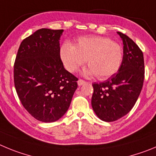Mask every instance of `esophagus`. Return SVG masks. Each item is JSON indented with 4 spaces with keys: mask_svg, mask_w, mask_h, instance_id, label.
I'll list each match as a JSON object with an SVG mask.
<instances>
[{
    "mask_svg": "<svg viewBox=\"0 0 156 156\" xmlns=\"http://www.w3.org/2000/svg\"><path fill=\"white\" fill-rule=\"evenodd\" d=\"M85 82H86V81H85V80H83V79H79V80H78V85H79V86H81V85H84V84H85Z\"/></svg>",
    "mask_w": 156,
    "mask_h": 156,
    "instance_id": "esophagus-1",
    "label": "esophagus"
}]
</instances>
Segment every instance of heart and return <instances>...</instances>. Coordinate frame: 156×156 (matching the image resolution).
I'll list each match as a JSON object with an SVG mask.
<instances>
[{
  "mask_svg": "<svg viewBox=\"0 0 156 156\" xmlns=\"http://www.w3.org/2000/svg\"><path fill=\"white\" fill-rule=\"evenodd\" d=\"M61 57L65 68L71 72L77 71L87 60L89 66L87 75H95L106 79L116 74L123 62L122 47L109 37L101 36H81L75 46L64 43L61 48Z\"/></svg>",
  "mask_w": 156,
  "mask_h": 156,
  "instance_id": "obj_1",
  "label": "heart"
}]
</instances>
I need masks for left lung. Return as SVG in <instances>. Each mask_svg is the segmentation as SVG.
<instances>
[{
    "label": "left lung",
    "instance_id": "1",
    "mask_svg": "<svg viewBox=\"0 0 156 156\" xmlns=\"http://www.w3.org/2000/svg\"><path fill=\"white\" fill-rule=\"evenodd\" d=\"M123 43V62L118 72L106 81L93 83L92 106L100 120L113 122L134 107L144 79L143 53L127 35L118 32Z\"/></svg>",
    "mask_w": 156,
    "mask_h": 156
}]
</instances>
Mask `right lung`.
Segmentation results:
<instances>
[{
  "label": "right lung",
  "instance_id": "obj_1",
  "mask_svg": "<svg viewBox=\"0 0 156 156\" xmlns=\"http://www.w3.org/2000/svg\"><path fill=\"white\" fill-rule=\"evenodd\" d=\"M63 29H40L22 40L14 64L15 90L35 119L57 121L69 108L78 78L65 70L60 56Z\"/></svg>",
  "mask_w": 156,
  "mask_h": 156
}]
</instances>
